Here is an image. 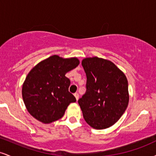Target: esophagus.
I'll return each instance as SVG.
<instances>
[{
    "label": "esophagus",
    "instance_id": "obj_1",
    "mask_svg": "<svg viewBox=\"0 0 156 156\" xmlns=\"http://www.w3.org/2000/svg\"><path fill=\"white\" fill-rule=\"evenodd\" d=\"M74 96H75V98H76V101H78V98H79V94H78V93H75V94H74Z\"/></svg>",
    "mask_w": 156,
    "mask_h": 156
}]
</instances>
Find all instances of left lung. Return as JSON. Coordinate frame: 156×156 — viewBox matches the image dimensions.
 <instances>
[{
	"mask_svg": "<svg viewBox=\"0 0 156 156\" xmlns=\"http://www.w3.org/2000/svg\"><path fill=\"white\" fill-rule=\"evenodd\" d=\"M81 64L87 78V92L78 100L84 119L94 129L108 128L120 119L128 107V80L109 60L87 57Z\"/></svg>",
	"mask_w": 156,
	"mask_h": 156,
	"instance_id": "left-lung-1",
	"label": "left lung"
}]
</instances>
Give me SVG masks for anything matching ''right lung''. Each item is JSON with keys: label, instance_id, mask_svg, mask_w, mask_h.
<instances>
[{"label": "right lung", "instance_id": "right-lung-1", "mask_svg": "<svg viewBox=\"0 0 156 156\" xmlns=\"http://www.w3.org/2000/svg\"><path fill=\"white\" fill-rule=\"evenodd\" d=\"M79 63L76 57L53 55L32 68L22 87L23 102L32 117L44 124L63 117L69 103L76 101L69 92L70 80L65 75Z\"/></svg>", "mask_w": 156, "mask_h": 156}]
</instances>
